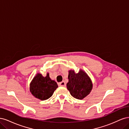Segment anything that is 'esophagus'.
Returning a JSON list of instances; mask_svg holds the SVG:
<instances>
[{"label": "esophagus", "instance_id": "34e87169", "mask_svg": "<svg viewBox=\"0 0 129 129\" xmlns=\"http://www.w3.org/2000/svg\"><path fill=\"white\" fill-rule=\"evenodd\" d=\"M58 85L59 86H61V87H66V83L64 82V81H62V82H60L59 83H58Z\"/></svg>", "mask_w": 129, "mask_h": 129}]
</instances>
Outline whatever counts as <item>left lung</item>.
Returning <instances> with one entry per match:
<instances>
[{
  "instance_id": "obj_1",
  "label": "left lung",
  "mask_w": 129,
  "mask_h": 129,
  "mask_svg": "<svg viewBox=\"0 0 129 129\" xmlns=\"http://www.w3.org/2000/svg\"><path fill=\"white\" fill-rule=\"evenodd\" d=\"M67 87L74 98L82 100L91 92L92 83L87 74L82 70H80L78 73L71 70L69 71Z\"/></svg>"
}]
</instances>
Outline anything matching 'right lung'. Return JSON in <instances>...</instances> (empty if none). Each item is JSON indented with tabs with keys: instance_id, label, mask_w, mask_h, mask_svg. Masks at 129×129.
Here are the masks:
<instances>
[{
	"instance_id": "add662e5",
	"label": "right lung",
	"mask_w": 129,
	"mask_h": 129,
	"mask_svg": "<svg viewBox=\"0 0 129 129\" xmlns=\"http://www.w3.org/2000/svg\"><path fill=\"white\" fill-rule=\"evenodd\" d=\"M58 87L57 84L49 77V73L45 77L38 73L30 83V91L36 98L44 101L50 98Z\"/></svg>"
}]
</instances>
